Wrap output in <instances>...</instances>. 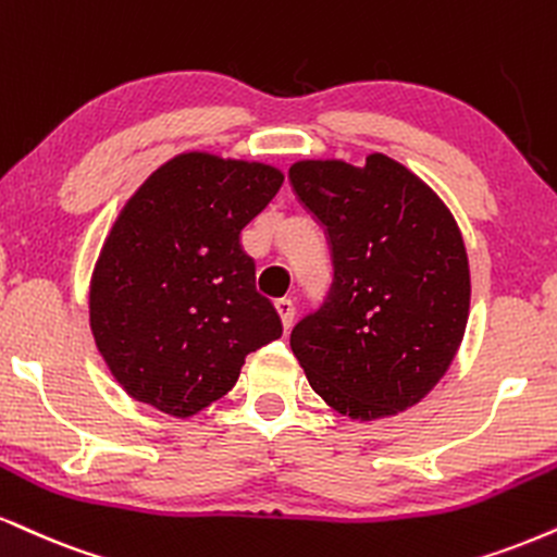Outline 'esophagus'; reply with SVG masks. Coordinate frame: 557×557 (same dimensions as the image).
Returning a JSON list of instances; mask_svg holds the SVG:
<instances>
[{"label": "esophagus", "mask_w": 557, "mask_h": 557, "mask_svg": "<svg viewBox=\"0 0 557 557\" xmlns=\"http://www.w3.org/2000/svg\"><path fill=\"white\" fill-rule=\"evenodd\" d=\"M274 308H277V313H280V319H283L285 330H290L293 319H296V306H293V300L290 298L274 300Z\"/></svg>", "instance_id": "1"}]
</instances>
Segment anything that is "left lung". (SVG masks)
Returning <instances> with one entry per match:
<instances>
[{
    "instance_id": "1",
    "label": "left lung",
    "mask_w": 557,
    "mask_h": 557,
    "mask_svg": "<svg viewBox=\"0 0 557 557\" xmlns=\"http://www.w3.org/2000/svg\"><path fill=\"white\" fill-rule=\"evenodd\" d=\"M324 227L332 285L293 326L308 384L339 414L376 420L438 384L465 337L470 264L451 212L397 160H300L287 173Z\"/></svg>"
}]
</instances>
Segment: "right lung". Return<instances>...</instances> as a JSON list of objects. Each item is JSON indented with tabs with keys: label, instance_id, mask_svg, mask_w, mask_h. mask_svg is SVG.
<instances>
[{
	"label": "right lung",
	"instance_id": "add662e5",
	"mask_svg": "<svg viewBox=\"0 0 557 557\" xmlns=\"http://www.w3.org/2000/svg\"><path fill=\"white\" fill-rule=\"evenodd\" d=\"M280 186L272 165L186 152L126 202L92 272L90 326L129 397L189 418L283 334L240 249V231Z\"/></svg>",
	"mask_w": 557,
	"mask_h": 557
}]
</instances>
